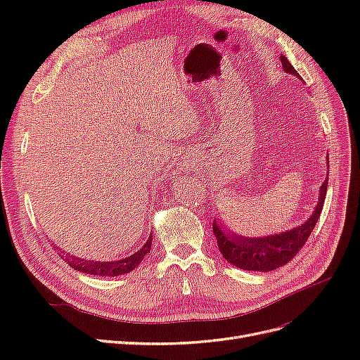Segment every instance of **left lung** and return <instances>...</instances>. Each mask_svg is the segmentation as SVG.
<instances>
[{"instance_id":"8db88e82","label":"left lung","mask_w":360,"mask_h":360,"mask_svg":"<svg viewBox=\"0 0 360 360\" xmlns=\"http://www.w3.org/2000/svg\"><path fill=\"white\" fill-rule=\"evenodd\" d=\"M281 63L287 73L299 76L296 69L291 66L290 61L284 56H281ZM328 180L329 177H326L324 183L321 184L320 200L312 216L307 222L299 225L297 228H292L290 231L269 237L248 238L230 233V230H226L224 225L214 221L213 234L216 237L217 248H219L222 257L228 263L243 270L270 271L287 264L288 261L297 255L304 243H307L315 224L319 221L326 198V191H328Z\"/></svg>"}]
</instances>
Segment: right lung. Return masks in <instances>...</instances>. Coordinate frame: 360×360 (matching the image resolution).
<instances>
[{
    "instance_id": "right-lung-1",
    "label": "right lung",
    "mask_w": 360,
    "mask_h": 360,
    "mask_svg": "<svg viewBox=\"0 0 360 360\" xmlns=\"http://www.w3.org/2000/svg\"><path fill=\"white\" fill-rule=\"evenodd\" d=\"M151 242H153V234H150L148 240L144 243V246L141 248L138 252L134 255H130L123 259H117V261H105V263H101V261H85L81 258H75L69 254H60V257L66 261V263L78 271H82V274L86 275H97V276H120L129 274L132 271L135 267L141 264V261L144 259V257L150 252L151 249ZM57 252H60V249H57Z\"/></svg>"
}]
</instances>
